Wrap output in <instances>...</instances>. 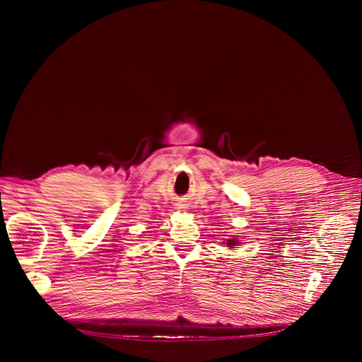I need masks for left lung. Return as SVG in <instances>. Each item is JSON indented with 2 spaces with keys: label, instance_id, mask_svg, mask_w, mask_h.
Returning <instances> with one entry per match:
<instances>
[{
  "label": "left lung",
  "instance_id": "left-lung-1",
  "mask_svg": "<svg viewBox=\"0 0 362 362\" xmlns=\"http://www.w3.org/2000/svg\"><path fill=\"white\" fill-rule=\"evenodd\" d=\"M228 242H229V243H228V245H229V247H233V246L238 243L235 239H232V240H228Z\"/></svg>",
  "mask_w": 362,
  "mask_h": 362
}]
</instances>
